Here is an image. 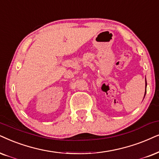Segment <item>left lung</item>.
Wrapping results in <instances>:
<instances>
[{"mask_svg":"<svg viewBox=\"0 0 159 159\" xmlns=\"http://www.w3.org/2000/svg\"><path fill=\"white\" fill-rule=\"evenodd\" d=\"M145 81H146V79H145ZM146 84H147V82H146V83H145ZM145 94H146V89H145V93H144V96H145Z\"/></svg>","mask_w":159,"mask_h":159,"instance_id":"left-lung-1","label":"left lung"}]
</instances>
